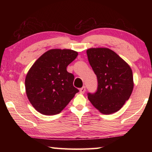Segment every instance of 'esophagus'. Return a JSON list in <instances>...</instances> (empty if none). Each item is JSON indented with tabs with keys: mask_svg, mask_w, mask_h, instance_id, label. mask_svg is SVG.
I'll use <instances>...</instances> for the list:
<instances>
[{
	"mask_svg": "<svg viewBox=\"0 0 152 152\" xmlns=\"http://www.w3.org/2000/svg\"><path fill=\"white\" fill-rule=\"evenodd\" d=\"M86 91V87L85 86H83L82 87V88L80 89V92L81 94H84V92Z\"/></svg>",
	"mask_w": 152,
	"mask_h": 152,
	"instance_id": "esophagus-1",
	"label": "esophagus"
}]
</instances>
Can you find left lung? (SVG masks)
<instances>
[{"label": "left lung", "instance_id": "left-lung-1", "mask_svg": "<svg viewBox=\"0 0 152 152\" xmlns=\"http://www.w3.org/2000/svg\"><path fill=\"white\" fill-rule=\"evenodd\" d=\"M86 53L98 80L96 92L88 93L89 101L102 114L118 111L132 93L134 84L132 69L109 48H90Z\"/></svg>", "mask_w": 152, "mask_h": 152}]
</instances>
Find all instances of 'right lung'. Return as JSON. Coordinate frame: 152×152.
<instances>
[{
	"instance_id": "add662e5",
	"label": "right lung",
	"mask_w": 152,
	"mask_h": 152,
	"mask_svg": "<svg viewBox=\"0 0 152 152\" xmlns=\"http://www.w3.org/2000/svg\"><path fill=\"white\" fill-rule=\"evenodd\" d=\"M78 56L72 50L53 49L40 56L30 68L25 78V90L31 104L45 115L60 113L76 93L74 76L67 66Z\"/></svg>"
}]
</instances>
